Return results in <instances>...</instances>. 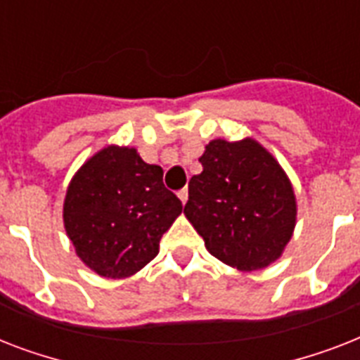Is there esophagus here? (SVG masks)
<instances>
[{"mask_svg":"<svg viewBox=\"0 0 360 360\" xmlns=\"http://www.w3.org/2000/svg\"><path fill=\"white\" fill-rule=\"evenodd\" d=\"M177 196H179L181 202L186 203V200H188V191H186V188H181V191L177 192Z\"/></svg>","mask_w":360,"mask_h":360,"instance_id":"obj_1","label":"esophagus"}]
</instances>
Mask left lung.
<instances>
[{"label":"left lung","mask_w":360,"mask_h":360,"mask_svg":"<svg viewBox=\"0 0 360 360\" xmlns=\"http://www.w3.org/2000/svg\"><path fill=\"white\" fill-rule=\"evenodd\" d=\"M188 181L186 219L226 265L256 271L278 259L295 228V196L284 169L257 141L213 140Z\"/></svg>","instance_id":"1"}]
</instances>
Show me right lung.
Wrapping results in <instances>:
<instances>
[{
    "label": "right lung",
    "mask_w": 360,
    "mask_h": 360,
    "mask_svg": "<svg viewBox=\"0 0 360 360\" xmlns=\"http://www.w3.org/2000/svg\"><path fill=\"white\" fill-rule=\"evenodd\" d=\"M162 174L136 149L115 146L78 169L65 198L63 220L87 267L106 278H124L157 256L160 237L183 211Z\"/></svg>",
    "instance_id": "right-lung-1"
}]
</instances>
